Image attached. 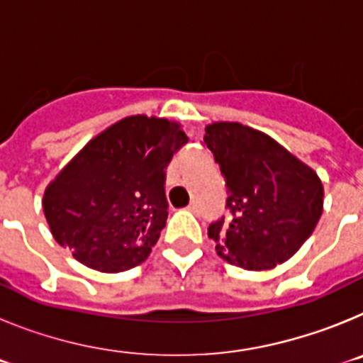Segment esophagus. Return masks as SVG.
Instances as JSON below:
<instances>
[{
  "instance_id": "1",
  "label": "esophagus",
  "mask_w": 363,
  "mask_h": 363,
  "mask_svg": "<svg viewBox=\"0 0 363 363\" xmlns=\"http://www.w3.org/2000/svg\"><path fill=\"white\" fill-rule=\"evenodd\" d=\"M187 209L191 211V213L198 214V203H196V201H191V203H189V207H187Z\"/></svg>"
}]
</instances>
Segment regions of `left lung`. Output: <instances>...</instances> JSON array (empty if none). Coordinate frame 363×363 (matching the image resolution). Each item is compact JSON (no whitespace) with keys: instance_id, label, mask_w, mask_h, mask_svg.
Listing matches in <instances>:
<instances>
[{"instance_id":"1","label":"left lung","mask_w":363,"mask_h":363,"mask_svg":"<svg viewBox=\"0 0 363 363\" xmlns=\"http://www.w3.org/2000/svg\"><path fill=\"white\" fill-rule=\"evenodd\" d=\"M225 176L230 218L209 225L216 252L247 271H267L298 252L323 211L318 174L262 130L236 121L205 127Z\"/></svg>"}]
</instances>
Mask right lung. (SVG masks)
Returning <instances> with one entry per match:
<instances>
[{
	"label": "right lung",
	"mask_w": 363,
	"mask_h": 363,
	"mask_svg": "<svg viewBox=\"0 0 363 363\" xmlns=\"http://www.w3.org/2000/svg\"><path fill=\"white\" fill-rule=\"evenodd\" d=\"M187 142L178 121L145 114L101 130L45 189L54 240L99 272L145 262L167 221L165 169Z\"/></svg>",
	"instance_id": "add662e5"
}]
</instances>
